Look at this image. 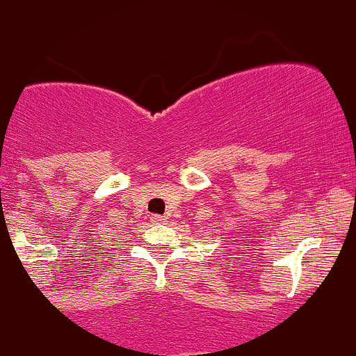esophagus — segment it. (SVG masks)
I'll return each instance as SVG.
<instances>
[{"label": "esophagus", "mask_w": 356, "mask_h": 356, "mask_svg": "<svg viewBox=\"0 0 356 356\" xmlns=\"http://www.w3.org/2000/svg\"><path fill=\"white\" fill-rule=\"evenodd\" d=\"M149 220H152V223H163L165 222V216H162V215H152L149 216Z\"/></svg>", "instance_id": "34e87169"}]
</instances>
